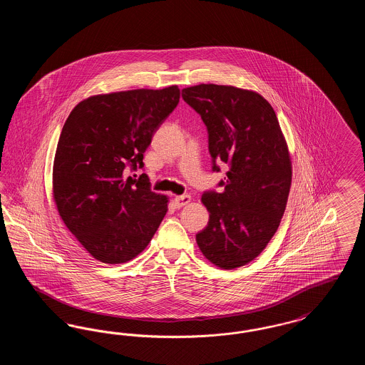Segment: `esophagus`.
<instances>
[{"instance_id":"esophagus-1","label":"esophagus","mask_w":365,"mask_h":365,"mask_svg":"<svg viewBox=\"0 0 365 365\" xmlns=\"http://www.w3.org/2000/svg\"><path fill=\"white\" fill-rule=\"evenodd\" d=\"M176 207H185L191 201V197L189 194H183V195H175L174 198Z\"/></svg>"}]
</instances>
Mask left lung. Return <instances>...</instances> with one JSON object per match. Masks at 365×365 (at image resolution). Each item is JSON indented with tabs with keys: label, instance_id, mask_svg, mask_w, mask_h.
Segmentation results:
<instances>
[{
	"label": "left lung",
	"instance_id": "1",
	"mask_svg": "<svg viewBox=\"0 0 365 365\" xmlns=\"http://www.w3.org/2000/svg\"><path fill=\"white\" fill-rule=\"evenodd\" d=\"M209 134L213 171L228 164L222 192H204L209 223L195 235L207 260L234 269L255 260L277 232L292 186V157L277 113L257 91L201 83L182 90Z\"/></svg>",
	"mask_w": 365,
	"mask_h": 365
}]
</instances>
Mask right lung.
Instances as JSON below:
<instances>
[{"instance_id": "obj_1", "label": "right lung", "mask_w": 365, "mask_h": 365, "mask_svg": "<svg viewBox=\"0 0 365 365\" xmlns=\"http://www.w3.org/2000/svg\"><path fill=\"white\" fill-rule=\"evenodd\" d=\"M176 85L90 96L71 110L53 161V200L64 225L96 260H133L152 241L168 197L150 190L143 153L179 103Z\"/></svg>"}]
</instances>
